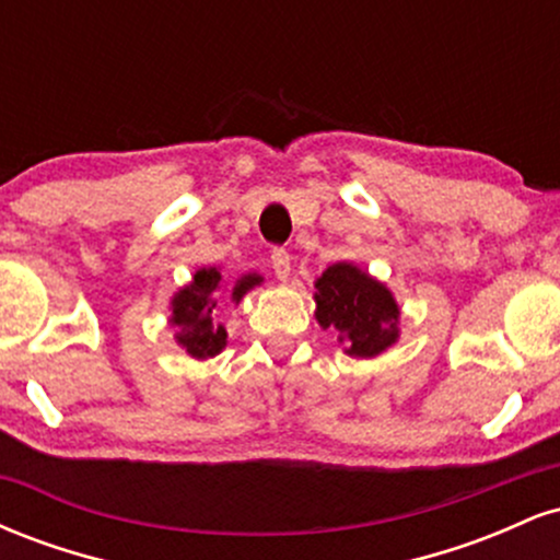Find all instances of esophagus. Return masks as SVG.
Returning <instances> with one entry per match:
<instances>
[{"label":"esophagus","instance_id":"obj_1","mask_svg":"<svg viewBox=\"0 0 560 560\" xmlns=\"http://www.w3.org/2000/svg\"><path fill=\"white\" fill-rule=\"evenodd\" d=\"M271 262H273V273L279 276L281 281H287L289 276H292V258H289L287 249H273Z\"/></svg>","mask_w":560,"mask_h":560}]
</instances>
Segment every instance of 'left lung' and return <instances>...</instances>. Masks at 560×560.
Segmentation results:
<instances>
[{
	"instance_id": "1",
	"label": "left lung",
	"mask_w": 560,
	"mask_h": 560,
	"mask_svg": "<svg viewBox=\"0 0 560 560\" xmlns=\"http://www.w3.org/2000/svg\"><path fill=\"white\" fill-rule=\"evenodd\" d=\"M316 320L337 331L350 358H376L400 339V305L392 289L355 262H334L316 279Z\"/></svg>"
}]
</instances>
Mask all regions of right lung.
<instances>
[{"instance_id":"add662e5","label":"right lung","mask_w":560,"mask_h":560,"mask_svg":"<svg viewBox=\"0 0 560 560\" xmlns=\"http://www.w3.org/2000/svg\"><path fill=\"white\" fill-rule=\"evenodd\" d=\"M221 284H223L221 268L215 266L199 268V271L191 276L189 284H184L171 298L168 324L176 329L173 339H176V345L182 347V350H186V355L195 358V361L215 358L218 352L226 347L229 334L221 324H215L213 318V311L218 305L213 294L221 289ZM260 284H262V276L258 271L242 273L240 279L234 281V287H231V302L240 305L244 294Z\"/></svg>"}]
</instances>
